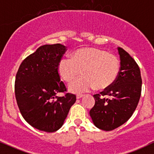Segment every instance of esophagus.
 <instances>
[{"label":"esophagus","mask_w":154,"mask_h":154,"mask_svg":"<svg viewBox=\"0 0 154 154\" xmlns=\"http://www.w3.org/2000/svg\"><path fill=\"white\" fill-rule=\"evenodd\" d=\"M83 96V95H82V94H78V95H77V99H80V98H81Z\"/></svg>","instance_id":"esophagus-1"}]
</instances>
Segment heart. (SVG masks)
I'll list each match as a JSON object with an SVG mask.
<instances>
[{
  "label": "heart",
  "instance_id": "heart-1",
  "mask_svg": "<svg viewBox=\"0 0 154 154\" xmlns=\"http://www.w3.org/2000/svg\"><path fill=\"white\" fill-rule=\"evenodd\" d=\"M120 61L106 50L98 48H83L76 50L71 59L63 58L58 65L59 75L65 82L71 83L80 74L83 77L69 85L70 92L80 94L97 87L103 89L111 86L119 75Z\"/></svg>",
  "mask_w": 154,
  "mask_h": 154
}]
</instances>
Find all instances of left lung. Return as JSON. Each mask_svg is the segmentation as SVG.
Returning a JSON list of instances; mask_svg holds the SVG:
<instances>
[{
    "label": "left lung",
    "instance_id": "1",
    "mask_svg": "<svg viewBox=\"0 0 154 154\" xmlns=\"http://www.w3.org/2000/svg\"><path fill=\"white\" fill-rule=\"evenodd\" d=\"M117 49L120 59L118 77L111 86L93 95L95 103L89 111L95 126L104 131L117 129L132 117L141 93L138 64L123 49Z\"/></svg>",
    "mask_w": 154,
    "mask_h": 154
}]
</instances>
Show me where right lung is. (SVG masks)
Segmentation results:
<instances>
[{"mask_svg":"<svg viewBox=\"0 0 154 154\" xmlns=\"http://www.w3.org/2000/svg\"><path fill=\"white\" fill-rule=\"evenodd\" d=\"M60 44L40 47L22 61L16 73L15 95L20 113L27 123L41 131L60 129L76 95L67 92L60 80L58 65L67 50ZM65 92L62 97L56 96Z\"/></svg>","mask_w":154,"mask_h":154,"instance_id":"add662e5","label":"right lung"}]
</instances>
